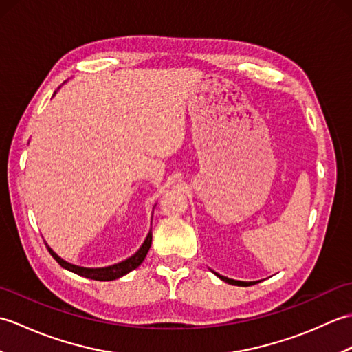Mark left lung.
<instances>
[{"instance_id": "8db88e82", "label": "left lung", "mask_w": 352, "mask_h": 352, "mask_svg": "<svg viewBox=\"0 0 352 352\" xmlns=\"http://www.w3.org/2000/svg\"><path fill=\"white\" fill-rule=\"evenodd\" d=\"M214 274H216V272H214ZM216 275H218L222 281H226V283H228V284H234V286H243V287H246V286H251V284H256V283H257V281H251V283H246V281H236V280L227 278V276H222V275H219V274H216Z\"/></svg>"}]
</instances>
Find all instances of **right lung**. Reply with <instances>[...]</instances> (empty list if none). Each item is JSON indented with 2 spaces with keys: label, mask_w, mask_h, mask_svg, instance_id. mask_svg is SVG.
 Instances as JSON below:
<instances>
[{
  "label": "right lung",
  "mask_w": 352,
  "mask_h": 352,
  "mask_svg": "<svg viewBox=\"0 0 352 352\" xmlns=\"http://www.w3.org/2000/svg\"><path fill=\"white\" fill-rule=\"evenodd\" d=\"M151 242H153V233L149 231L144 245L140 246V250L136 254H134V256H131L130 258H126L125 261H121V263H118V265L109 266V267H98V269H89V267H80V266H76V265H71V263H68V261H65L63 258L58 257L57 254L52 251L47 243H45V245H47L50 254L52 257H54L57 263L60 265L62 267L68 269V271L76 272L81 276H86V278L96 280V281H111V280L119 278V276L131 272L133 269H136L142 263V261L145 260L149 248H151Z\"/></svg>",
  "instance_id": "right-lung-1"
}]
</instances>
